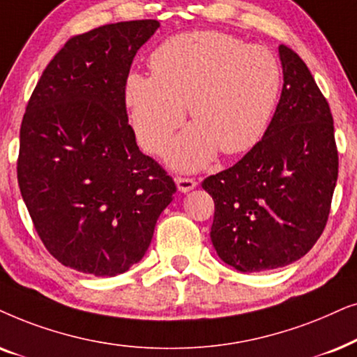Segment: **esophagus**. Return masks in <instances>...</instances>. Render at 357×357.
<instances>
[{"instance_id":"34e87169","label":"esophagus","mask_w":357,"mask_h":357,"mask_svg":"<svg viewBox=\"0 0 357 357\" xmlns=\"http://www.w3.org/2000/svg\"><path fill=\"white\" fill-rule=\"evenodd\" d=\"M176 186H178V191L179 192H189L192 191L194 188L197 186L196 179H191V178H176Z\"/></svg>"}]
</instances>
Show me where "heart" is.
Listing matches in <instances>:
<instances>
[{
	"instance_id": "b5f03b06",
	"label": "heart",
	"mask_w": 357,
	"mask_h": 357,
	"mask_svg": "<svg viewBox=\"0 0 357 357\" xmlns=\"http://www.w3.org/2000/svg\"><path fill=\"white\" fill-rule=\"evenodd\" d=\"M153 75L130 73L123 88L139 144L163 153L184 122L196 121L169 150L171 165L197 169L220 149L245 153L263 139L282 88V70L268 47L218 31L183 32L150 56Z\"/></svg>"
}]
</instances>
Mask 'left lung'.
<instances>
[{
  "instance_id": "obj_1",
  "label": "left lung",
  "mask_w": 357,
  "mask_h": 357,
  "mask_svg": "<svg viewBox=\"0 0 357 357\" xmlns=\"http://www.w3.org/2000/svg\"><path fill=\"white\" fill-rule=\"evenodd\" d=\"M284 84L263 139L204 179L215 204L211 240L240 273L278 269L320 238L338 179L333 116L296 52L279 45Z\"/></svg>"
}]
</instances>
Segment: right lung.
I'll return each mask as SVG.
<instances>
[{"label": "right lung", "mask_w": 357, "mask_h": 357, "mask_svg": "<svg viewBox=\"0 0 357 357\" xmlns=\"http://www.w3.org/2000/svg\"><path fill=\"white\" fill-rule=\"evenodd\" d=\"M155 19L75 36L42 73L21 123L17 183L49 253L93 275L144 258L176 186L137 146L126 88Z\"/></svg>", "instance_id": "obj_1"}]
</instances>
